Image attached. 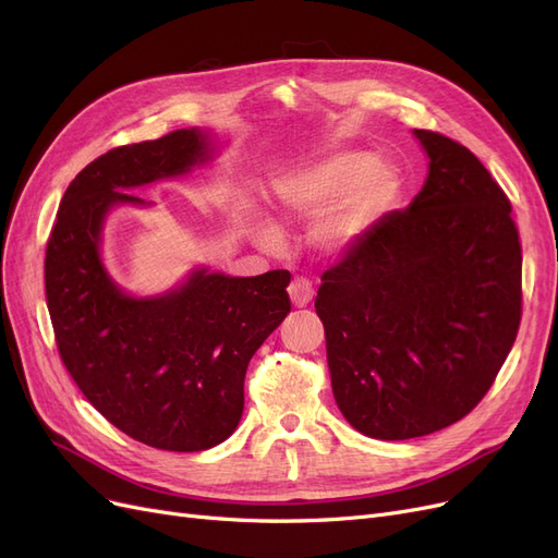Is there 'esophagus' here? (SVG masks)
I'll list each match as a JSON object with an SVG mask.
<instances>
[{"instance_id":"1","label":"esophagus","mask_w":558,"mask_h":558,"mask_svg":"<svg viewBox=\"0 0 558 558\" xmlns=\"http://www.w3.org/2000/svg\"><path fill=\"white\" fill-rule=\"evenodd\" d=\"M289 295H291L293 307L300 310V307H307V305H310L312 298H314V289H312V283H310L307 279L298 277V279H293L291 286H289Z\"/></svg>"}]
</instances>
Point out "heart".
Returning a JSON list of instances; mask_svg holds the SVG:
<instances>
[{
  "instance_id": "b5f03b06",
  "label": "heart",
  "mask_w": 558,
  "mask_h": 558,
  "mask_svg": "<svg viewBox=\"0 0 558 558\" xmlns=\"http://www.w3.org/2000/svg\"><path fill=\"white\" fill-rule=\"evenodd\" d=\"M398 191L393 165L365 150H340L272 179V207L286 221L316 218L312 244L328 253L356 246ZM256 238L275 244L277 232L258 223Z\"/></svg>"
}]
</instances>
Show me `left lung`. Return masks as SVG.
<instances>
[{"label": "left lung", "instance_id": "8db88e82", "mask_svg": "<svg viewBox=\"0 0 558 558\" xmlns=\"http://www.w3.org/2000/svg\"><path fill=\"white\" fill-rule=\"evenodd\" d=\"M424 189L384 214L320 277L337 408L375 440L463 418L492 388L521 320V246L510 199L461 144L414 130Z\"/></svg>", "mask_w": 558, "mask_h": 558}]
</instances>
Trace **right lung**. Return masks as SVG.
I'll list each match as a JSON object with an SVG mask.
<instances>
[{"instance_id": "obj_1", "label": "right lung", "mask_w": 558, "mask_h": 558, "mask_svg": "<svg viewBox=\"0 0 558 558\" xmlns=\"http://www.w3.org/2000/svg\"><path fill=\"white\" fill-rule=\"evenodd\" d=\"M221 148L211 130L189 128L99 156L66 189L46 246L64 367L118 430L165 451H205L238 428L248 361L291 312V275L197 265L170 291L134 295L105 265V228L116 207H154L130 191L191 174Z\"/></svg>"}]
</instances>
